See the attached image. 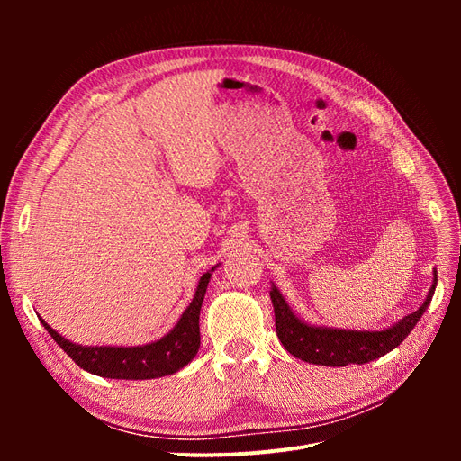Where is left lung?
I'll use <instances>...</instances> for the list:
<instances>
[{"label":"left lung","mask_w":461,"mask_h":461,"mask_svg":"<svg viewBox=\"0 0 461 461\" xmlns=\"http://www.w3.org/2000/svg\"><path fill=\"white\" fill-rule=\"evenodd\" d=\"M432 275H435L432 285L420 310L381 330H354L308 323V321L296 315V312L290 308L281 294V290L271 283L269 294L275 308L276 337L292 356L313 366L344 367L350 364H369V361L393 352L413 330L417 321L429 308L432 294H435L437 271H432Z\"/></svg>","instance_id":"obj_1"}]
</instances>
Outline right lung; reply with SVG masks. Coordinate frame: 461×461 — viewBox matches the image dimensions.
Listing matches in <instances>:
<instances>
[{
    "label": "right lung",
    "mask_w": 461,
    "mask_h": 461,
    "mask_svg": "<svg viewBox=\"0 0 461 461\" xmlns=\"http://www.w3.org/2000/svg\"><path fill=\"white\" fill-rule=\"evenodd\" d=\"M215 267L203 273L198 281L196 294H194L188 308L180 315L176 325L161 337L142 346H82L67 340L65 337L51 329L40 315L41 325L51 334L63 352L71 357L75 364L92 375L104 376V379L121 381H146L159 379V376L173 375L188 366L194 356L200 350V310L212 273Z\"/></svg>",
    "instance_id": "obj_1"
}]
</instances>
